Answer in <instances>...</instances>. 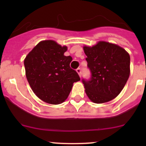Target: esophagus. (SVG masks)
<instances>
[{
  "mask_svg": "<svg viewBox=\"0 0 146 146\" xmlns=\"http://www.w3.org/2000/svg\"><path fill=\"white\" fill-rule=\"evenodd\" d=\"M76 72H77L78 74L79 75V76H80V77H81V75H82L81 69H80V68H78L77 70H76Z\"/></svg>",
  "mask_w": 146,
  "mask_h": 146,
  "instance_id": "obj_1",
  "label": "esophagus"
}]
</instances>
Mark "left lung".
I'll use <instances>...</instances> for the list:
<instances>
[{"label":"left lung","instance_id":"1","mask_svg":"<svg viewBox=\"0 0 146 146\" xmlns=\"http://www.w3.org/2000/svg\"><path fill=\"white\" fill-rule=\"evenodd\" d=\"M90 80L82 82L92 102H108L119 95L130 75V56L115 44L100 41L92 46H84Z\"/></svg>","mask_w":146,"mask_h":146}]
</instances>
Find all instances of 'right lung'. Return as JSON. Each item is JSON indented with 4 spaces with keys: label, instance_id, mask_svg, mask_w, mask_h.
<instances>
[{
    "label": "right lung",
    "instance_id": "1",
    "mask_svg": "<svg viewBox=\"0 0 146 146\" xmlns=\"http://www.w3.org/2000/svg\"><path fill=\"white\" fill-rule=\"evenodd\" d=\"M67 49L54 40H43L24 60L26 78L32 91L48 104L64 102L73 83L80 80L77 72L70 68L72 57L64 56Z\"/></svg>",
    "mask_w": 146,
    "mask_h": 146
}]
</instances>
